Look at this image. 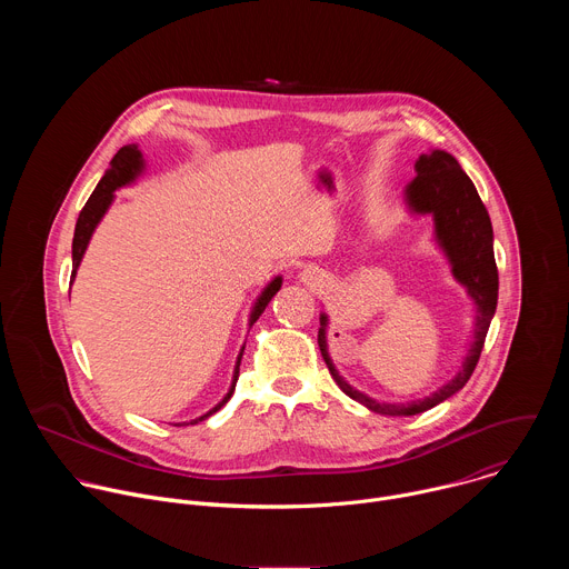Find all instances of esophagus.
<instances>
[{
	"label": "esophagus",
	"mask_w": 569,
	"mask_h": 569,
	"mask_svg": "<svg viewBox=\"0 0 569 569\" xmlns=\"http://www.w3.org/2000/svg\"><path fill=\"white\" fill-rule=\"evenodd\" d=\"M321 270L315 268V266H306L303 270H299V281L306 283V286H317L321 281Z\"/></svg>",
	"instance_id": "esophagus-1"
}]
</instances>
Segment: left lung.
<instances>
[{"label": "left lung", "mask_w": 569, "mask_h": 569, "mask_svg": "<svg viewBox=\"0 0 569 569\" xmlns=\"http://www.w3.org/2000/svg\"><path fill=\"white\" fill-rule=\"evenodd\" d=\"M417 178L405 187V207L412 216H432L435 242L450 263V272L461 283L475 303V329L466 358L459 371L443 382L430 396L408 402H385L367 396L349 385L336 369L329 356L327 329L329 315H319L317 345L323 362H327L338 387L353 400L362 402L367 410L385 417H415L457 393L475 371L479 353L483 349L486 333L498 306V266L493 257V227L489 211L479 200V193L470 178L459 167V161L446 150H430L415 161Z\"/></svg>", "instance_id": "obj_1"}]
</instances>
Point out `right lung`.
<instances>
[{"mask_svg": "<svg viewBox=\"0 0 569 569\" xmlns=\"http://www.w3.org/2000/svg\"><path fill=\"white\" fill-rule=\"evenodd\" d=\"M143 171H146V159H143V154H141V150H139L137 143H128V146L119 148V152L112 157L110 169L106 171V176L101 178V182L97 184L94 193L90 196V200L86 202L83 211H80V216H78V220H76L73 240H71V283H73V277H76V272H78L80 261H83V257H86V250H88V246H90V238H92L94 229L99 227V222H101L103 216L108 213L110 204L114 202V191H119L121 187L134 184V182L141 178ZM281 283H283V277L277 274V277L261 290V295L257 297V301H254V306H252V310H250V321H248L250 329H252V323L261 317V312L266 310V306L270 303V299L281 290ZM242 351H246V347H242L240 353H238V360H236V367H233V376H231V385H229V391L224 393V398H222L218 405H213V408H211L207 415H202V417H198V419H191V421H184V423H176V426H196V423L209 419L211 415H216V412L222 408V405L231 398V393H233V389H236L238 367H240Z\"/></svg>", "mask_w": 569, "mask_h": 569, "instance_id": "1", "label": "right lung"}]
</instances>
